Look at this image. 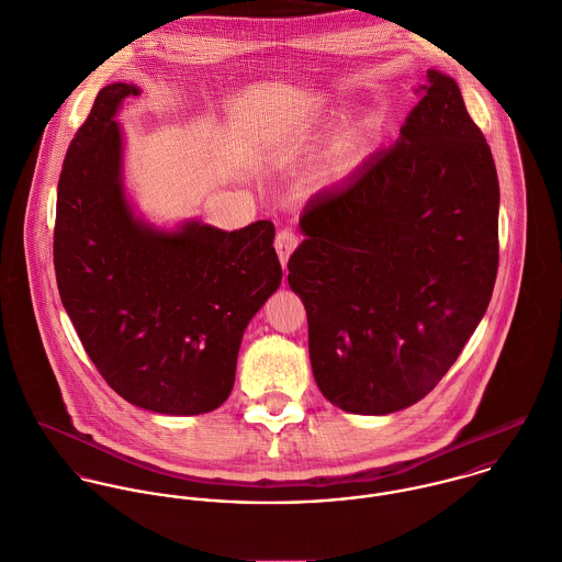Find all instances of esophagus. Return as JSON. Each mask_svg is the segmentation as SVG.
<instances>
[{"mask_svg": "<svg viewBox=\"0 0 562 562\" xmlns=\"http://www.w3.org/2000/svg\"><path fill=\"white\" fill-rule=\"evenodd\" d=\"M297 245H300V238H297L295 232H291V229L278 232V236H276V251H278V258H280V262H282L284 269H286L289 256L295 251Z\"/></svg>", "mask_w": 562, "mask_h": 562, "instance_id": "obj_1", "label": "esophagus"}]
</instances>
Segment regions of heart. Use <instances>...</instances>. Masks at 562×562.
I'll return each instance as SVG.
<instances>
[{
    "label": "heart",
    "mask_w": 562,
    "mask_h": 562,
    "mask_svg": "<svg viewBox=\"0 0 562 562\" xmlns=\"http://www.w3.org/2000/svg\"><path fill=\"white\" fill-rule=\"evenodd\" d=\"M362 145H364L362 132L358 127L347 130L345 134L338 136L335 145L326 151V156H324V160L319 165V173L324 178L345 176L358 162Z\"/></svg>",
    "instance_id": "heart-1"
}]
</instances>
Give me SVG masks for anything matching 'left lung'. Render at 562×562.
I'll list each match as a JSON object with an SVG mask.
<instances>
[{
  "label": "left lung",
  "mask_w": 562,
  "mask_h": 562,
  "mask_svg": "<svg viewBox=\"0 0 562 562\" xmlns=\"http://www.w3.org/2000/svg\"><path fill=\"white\" fill-rule=\"evenodd\" d=\"M400 138L300 217L289 286L319 391L389 415L426 397L493 295L499 182L453 78L428 69Z\"/></svg>",
  "instance_id": "left-lung-1"
}]
</instances>
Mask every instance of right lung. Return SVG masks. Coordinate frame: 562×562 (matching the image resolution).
<instances>
[{"instance_id": "add662e5", "label": "right lung", "mask_w": 562, "mask_h": 562, "mask_svg": "<svg viewBox=\"0 0 562 562\" xmlns=\"http://www.w3.org/2000/svg\"><path fill=\"white\" fill-rule=\"evenodd\" d=\"M140 89L104 87L63 162L54 269L63 306L89 358L125 402L160 415L220 408L234 386L240 338L278 291L276 227L225 232L189 220L143 222L123 184L114 121Z\"/></svg>"}]
</instances>
